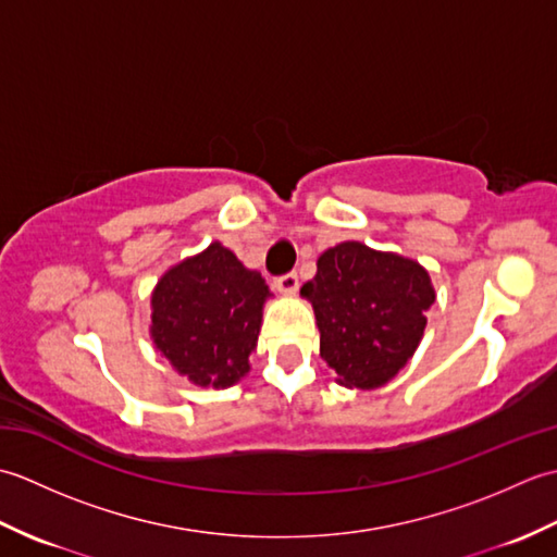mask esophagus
Segmentation results:
<instances>
[{
	"label": "esophagus",
	"instance_id": "obj_1",
	"mask_svg": "<svg viewBox=\"0 0 557 557\" xmlns=\"http://www.w3.org/2000/svg\"><path fill=\"white\" fill-rule=\"evenodd\" d=\"M275 287H277L280 294H287V297H289V294L299 289V275H297V272H287V275H282V277L275 280Z\"/></svg>",
	"mask_w": 557,
	"mask_h": 557
}]
</instances>
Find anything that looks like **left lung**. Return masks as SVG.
I'll return each mask as SVG.
<instances>
[{"label": "left lung", "mask_w": 557, "mask_h": 557, "mask_svg": "<svg viewBox=\"0 0 557 557\" xmlns=\"http://www.w3.org/2000/svg\"><path fill=\"white\" fill-rule=\"evenodd\" d=\"M301 294L321 330V357L337 383L359 389L381 387L405 369L435 301L429 270L417 260L361 242L327 248Z\"/></svg>", "instance_id": "left-lung-1"}]
</instances>
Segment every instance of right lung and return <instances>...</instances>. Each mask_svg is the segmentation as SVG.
Returning <instances> with one entry per match:
<instances>
[{
  "label": "right lung",
  "instance_id": "obj_1",
  "mask_svg": "<svg viewBox=\"0 0 557 557\" xmlns=\"http://www.w3.org/2000/svg\"><path fill=\"white\" fill-rule=\"evenodd\" d=\"M270 289L230 248L212 242L158 280L150 306L156 349L198 387H230L251 371Z\"/></svg>",
  "mask_w": 557,
  "mask_h": 557
}]
</instances>
